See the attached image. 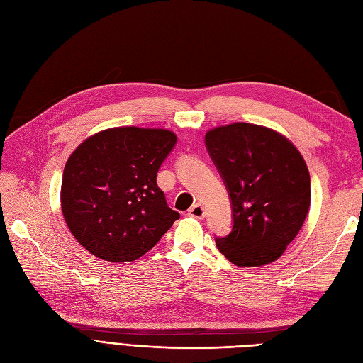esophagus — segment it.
Listing matches in <instances>:
<instances>
[{
  "label": "esophagus",
  "mask_w": 363,
  "mask_h": 363,
  "mask_svg": "<svg viewBox=\"0 0 363 363\" xmlns=\"http://www.w3.org/2000/svg\"><path fill=\"white\" fill-rule=\"evenodd\" d=\"M188 215L189 216H192V218H199V219H201L203 216H204V207L203 206H200V204H195V206H192L189 211H188Z\"/></svg>",
  "instance_id": "obj_1"
}]
</instances>
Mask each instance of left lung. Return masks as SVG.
Segmentation results:
<instances>
[{"mask_svg": "<svg viewBox=\"0 0 363 363\" xmlns=\"http://www.w3.org/2000/svg\"><path fill=\"white\" fill-rule=\"evenodd\" d=\"M204 144L232 204L230 233L216 247L238 267L277 260L311 206V175L291 142L269 128L236 123L207 131Z\"/></svg>", "mask_w": 363, "mask_h": 363, "instance_id": "left-lung-1", "label": "left lung"}]
</instances>
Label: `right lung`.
Wrapping results in <instances>:
<instances>
[{"label": "right lung", "instance_id": "1", "mask_svg": "<svg viewBox=\"0 0 363 363\" xmlns=\"http://www.w3.org/2000/svg\"><path fill=\"white\" fill-rule=\"evenodd\" d=\"M177 136L162 128H108L86 139L65 164L62 212L94 256L131 262L155 247L180 213L167 204L157 171Z\"/></svg>", "mask_w": 363, "mask_h": 363}]
</instances>
